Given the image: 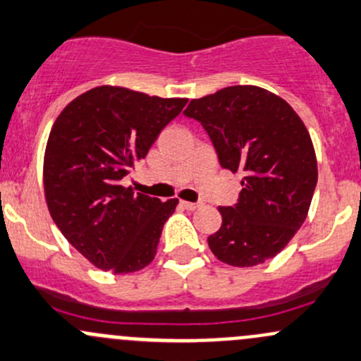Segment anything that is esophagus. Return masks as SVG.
Wrapping results in <instances>:
<instances>
[{
    "label": "esophagus",
    "mask_w": 361,
    "mask_h": 361,
    "mask_svg": "<svg viewBox=\"0 0 361 361\" xmlns=\"http://www.w3.org/2000/svg\"><path fill=\"white\" fill-rule=\"evenodd\" d=\"M181 206H183L187 211H195L197 207H200V204H197V202H188V200H181Z\"/></svg>",
    "instance_id": "obj_1"
}]
</instances>
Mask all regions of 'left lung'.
I'll list each match as a JSON object with an SVG mask.
<instances>
[{"label":"left lung","mask_w":361,"mask_h":361,"mask_svg":"<svg viewBox=\"0 0 361 361\" xmlns=\"http://www.w3.org/2000/svg\"><path fill=\"white\" fill-rule=\"evenodd\" d=\"M187 117L209 135L221 168L242 171L233 207L207 238L231 267H256L280 252L305 223L318 180L317 155L301 117L259 86H228L188 104Z\"/></svg>","instance_id":"left-lung-1"}]
</instances>
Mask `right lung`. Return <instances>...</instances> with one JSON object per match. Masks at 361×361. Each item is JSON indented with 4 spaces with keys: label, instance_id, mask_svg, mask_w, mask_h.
Returning <instances> with one entry per match:
<instances>
[{
    "label": "right lung",
    "instance_id": "right-lung-1",
    "mask_svg": "<svg viewBox=\"0 0 361 361\" xmlns=\"http://www.w3.org/2000/svg\"><path fill=\"white\" fill-rule=\"evenodd\" d=\"M187 102L98 86L56 117L43 164L48 211L72 247L100 270L138 271L155 257L178 199L162 202L121 181Z\"/></svg>",
    "mask_w": 361,
    "mask_h": 361
}]
</instances>
